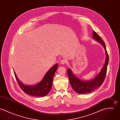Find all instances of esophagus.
I'll return each instance as SVG.
<instances>
[{
    "instance_id": "34e87169",
    "label": "esophagus",
    "mask_w": 120,
    "mask_h": 120,
    "mask_svg": "<svg viewBox=\"0 0 120 120\" xmlns=\"http://www.w3.org/2000/svg\"><path fill=\"white\" fill-rule=\"evenodd\" d=\"M66 62H67V61H66V60H65V59H62V60H60V63L61 64L64 65V64H65L66 63Z\"/></svg>"
}]
</instances>
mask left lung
I'll return each mask as SVG.
<instances>
[{"label":"left lung","instance_id":"8db88e82","mask_svg":"<svg viewBox=\"0 0 120 120\" xmlns=\"http://www.w3.org/2000/svg\"><path fill=\"white\" fill-rule=\"evenodd\" d=\"M93 38L103 46L105 52L106 58L105 63L100 72L94 79L91 80H81L77 77L73 73L71 69L68 68L67 71L71 85L75 92L80 94L90 93L99 88L102 85L106 75L109 58L106 50L105 44L100 36L94 31H93Z\"/></svg>","mask_w":120,"mask_h":120}]
</instances>
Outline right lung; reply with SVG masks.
Instances as JSON below:
<instances>
[{
  "label": "right lung",
  "mask_w": 120,
  "mask_h": 120,
  "mask_svg": "<svg viewBox=\"0 0 120 120\" xmlns=\"http://www.w3.org/2000/svg\"><path fill=\"white\" fill-rule=\"evenodd\" d=\"M56 64L49 69L42 79L34 85H25L18 79L15 71L14 74L17 83L21 89L26 94L35 97H44L48 95L51 90L54 74L58 69Z\"/></svg>",
  "instance_id": "1"
}]
</instances>
